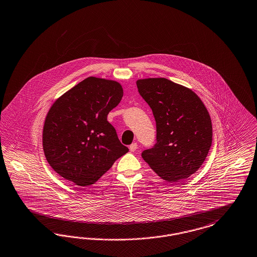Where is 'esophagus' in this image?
<instances>
[{"label":"esophagus","instance_id":"esophagus-1","mask_svg":"<svg viewBox=\"0 0 257 257\" xmlns=\"http://www.w3.org/2000/svg\"><path fill=\"white\" fill-rule=\"evenodd\" d=\"M137 148H138V144H136V143H134V144H131L129 146V149H130L131 152H135L137 150Z\"/></svg>","mask_w":257,"mask_h":257}]
</instances>
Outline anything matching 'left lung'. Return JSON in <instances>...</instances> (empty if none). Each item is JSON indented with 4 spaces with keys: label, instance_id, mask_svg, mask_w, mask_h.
Wrapping results in <instances>:
<instances>
[{
    "label": "left lung",
    "instance_id": "obj_1",
    "mask_svg": "<svg viewBox=\"0 0 257 257\" xmlns=\"http://www.w3.org/2000/svg\"><path fill=\"white\" fill-rule=\"evenodd\" d=\"M157 126V144L142 157L162 179L179 182L195 173L212 143V124L205 104L192 90L164 77L139 79Z\"/></svg>",
    "mask_w": 257,
    "mask_h": 257
}]
</instances>
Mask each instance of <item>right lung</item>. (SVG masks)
<instances>
[{
  "instance_id": "add662e5",
  "label": "right lung",
  "mask_w": 257,
  "mask_h": 257,
  "mask_svg": "<svg viewBox=\"0 0 257 257\" xmlns=\"http://www.w3.org/2000/svg\"><path fill=\"white\" fill-rule=\"evenodd\" d=\"M122 96L119 83L90 76L54 101L44 123L43 149L57 174L88 186L129 151L107 120Z\"/></svg>"
}]
</instances>
